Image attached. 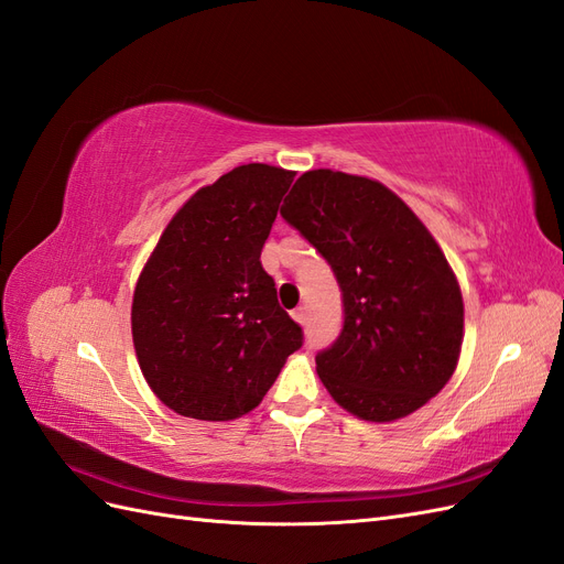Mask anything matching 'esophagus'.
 I'll list each match as a JSON object with an SVG mask.
<instances>
[{
  "mask_svg": "<svg viewBox=\"0 0 564 564\" xmlns=\"http://www.w3.org/2000/svg\"><path fill=\"white\" fill-rule=\"evenodd\" d=\"M292 317H294L299 324H305V322H308V311H305V308H296V311L292 313Z\"/></svg>",
  "mask_w": 564,
  "mask_h": 564,
  "instance_id": "1",
  "label": "esophagus"
}]
</instances>
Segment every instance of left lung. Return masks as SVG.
<instances>
[{"mask_svg": "<svg viewBox=\"0 0 564 564\" xmlns=\"http://www.w3.org/2000/svg\"><path fill=\"white\" fill-rule=\"evenodd\" d=\"M282 218L334 270L344 329L317 352L329 395L365 421H395L445 388L464 340V299L419 216L379 181L305 172Z\"/></svg>", "mask_w": 564, "mask_h": 564, "instance_id": "8db88e82", "label": "left lung"}]
</instances>
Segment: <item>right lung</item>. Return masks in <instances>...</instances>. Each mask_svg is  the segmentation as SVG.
<instances>
[{"label":"right lung","instance_id":"obj_1","mask_svg":"<svg viewBox=\"0 0 564 564\" xmlns=\"http://www.w3.org/2000/svg\"><path fill=\"white\" fill-rule=\"evenodd\" d=\"M294 172L242 164L169 220L135 282L131 334L152 392L181 416L259 406L303 329L282 311L261 249Z\"/></svg>","mask_w":564,"mask_h":564}]
</instances>
